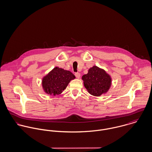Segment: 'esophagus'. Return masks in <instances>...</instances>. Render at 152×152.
I'll use <instances>...</instances> for the list:
<instances>
[{
	"instance_id": "esophagus-1",
	"label": "esophagus",
	"mask_w": 152,
	"mask_h": 152,
	"mask_svg": "<svg viewBox=\"0 0 152 152\" xmlns=\"http://www.w3.org/2000/svg\"><path fill=\"white\" fill-rule=\"evenodd\" d=\"M75 77H76L77 78H80V76H81V74H80V73H79V72H76V73L75 74Z\"/></svg>"
}]
</instances>
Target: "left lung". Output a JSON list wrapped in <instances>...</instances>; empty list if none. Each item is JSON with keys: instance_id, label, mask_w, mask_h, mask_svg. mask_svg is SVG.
<instances>
[{"instance_id": "obj_1", "label": "left lung", "mask_w": 152, "mask_h": 152, "mask_svg": "<svg viewBox=\"0 0 152 152\" xmlns=\"http://www.w3.org/2000/svg\"><path fill=\"white\" fill-rule=\"evenodd\" d=\"M84 86L87 91L94 96H100L108 92L112 85V78L106 71L96 65L83 75Z\"/></svg>"}]
</instances>
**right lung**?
I'll return each instance as SVG.
<instances>
[{"label": "right lung", "mask_w": 152, "mask_h": 152, "mask_svg": "<svg viewBox=\"0 0 152 152\" xmlns=\"http://www.w3.org/2000/svg\"><path fill=\"white\" fill-rule=\"evenodd\" d=\"M75 78V75L69 71L56 66L42 78L44 92L54 96L61 94L69 82Z\"/></svg>", "instance_id": "obj_1"}]
</instances>
